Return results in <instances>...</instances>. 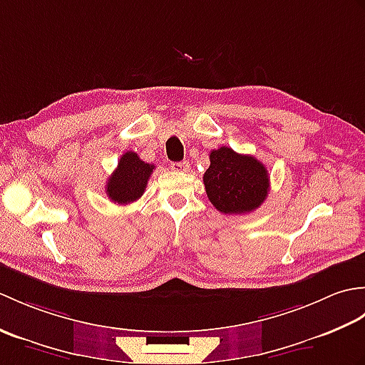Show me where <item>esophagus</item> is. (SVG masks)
<instances>
[{
  "label": "esophagus",
  "mask_w": 365,
  "mask_h": 365,
  "mask_svg": "<svg viewBox=\"0 0 365 365\" xmlns=\"http://www.w3.org/2000/svg\"><path fill=\"white\" fill-rule=\"evenodd\" d=\"M170 168H173L175 173H188V170H190V161L185 160V161L173 163V166H170Z\"/></svg>",
  "instance_id": "1"
}]
</instances>
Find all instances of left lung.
<instances>
[{
  "mask_svg": "<svg viewBox=\"0 0 365 365\" xmlns=\"http://www.w3.org/2000/svg\"><path fill=\"white\" fill-rule=\"evenodd\" d=\"M207 196L224 215H243L259 208L269 191L268 170L252 155H242L222 145L210 152L204 174Z\"/></svg>",
  "mask_w": 365,
  "mask_h": 365,
  "instance_id": "left-lung-1",
  "label": "left lung"
}]
</instances>
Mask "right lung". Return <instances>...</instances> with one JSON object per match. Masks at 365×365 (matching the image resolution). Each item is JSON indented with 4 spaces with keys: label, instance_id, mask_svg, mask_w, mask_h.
Listing matches in <instances>:
<instances>
[{
    "label": "right lung",
    "instance_id": "right-lung-1",
    "mask_svg": "<svg viewBox=\"0 0 365 365\" xmlns=\"http://www.w3.org/2000/svg\"><path fill=\"white\" fill-rule=\"evenodd\" d=\"M155 166L143 161L135 152H125L106 182V195L114 204H130L143 196Z\"/></svg>",
    "mask_w": 365,
    "mask_h": 365
}]
</instances>
